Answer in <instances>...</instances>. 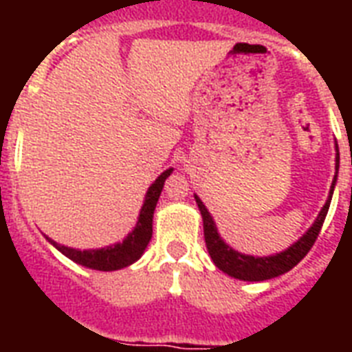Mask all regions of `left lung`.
<instances>
[{"mask_svg":"<svg viewBox=\"0 0 352 352\" xmlns=\"http://www.w3.org/2000/svg\"><path fill=\"white\" fill-rule=\"evenodd\" d=\"M336 148V175H334L333 186L329 192V197L323 204V208L320 210L316 221L312 223V226L305 234L301 235L300 239L292 243L289 248H285L279 254H272V256H250V254H241V252L234 250L225 239L221 237L217 225H215L214 217L208 212V208L204 206V203L195 197V203L199 206V212L203 215V226H204V241H206V248L212 257V261L219 270L228 274L230 278L243 279V281H267V279L278 278L281 274L289 272L298 265V263L307 256V252L311 250L314 241H316L318 234L322 230V225L325 217H327L329 206H331V199H333L334 186H336V179H338V170H340V153H338V144L334 146Z\"/></svg>","mask_w":352,"mask_h":352,"instance_id":"obj_1","label":"left lung"}]
</instances>
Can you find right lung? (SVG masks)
<instances>
[{
  "instance_id": "add662e5",
  "label": "right lung",
  "mask_w": 352,
  "mask_h": 352,
  "mask_svg": "<svg viewBox=\"0 0 352 352\" xmlns=\"http://www.w3.org/2000/svg\"><path fill=\"white\" fill-rule=\"evenodd\" d=\"M170 170L162 171L151 186L146 192L144 197V204L138 214L137 225L129 234L122 241L115 243V245L104 246V248H89V250H80V248H71V246L58 245L56 241H52L51 237H47V241L51 243L56 250H60L65 257H69L71 261L78 263L82 267L93 268V270H102V272H111V270H120L135 261H138L142 257L144 250L148 248L151 235H153V214L155 206L159 203L160 192L164 188L166 179L171 175Z\"/></svg>"
}]
</instances>
